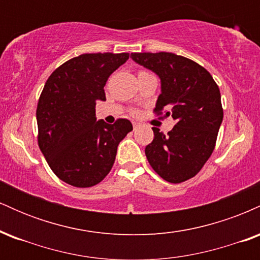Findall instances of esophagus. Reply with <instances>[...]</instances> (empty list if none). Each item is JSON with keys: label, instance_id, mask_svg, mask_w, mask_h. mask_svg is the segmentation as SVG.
I'll return each mask as SVG.
<instances>
[{"label": "esophagus", "instance_id": "34e87169", "mask_svg": "<svg viewBox=\"0 0 260 260\" xmlns=\"http://www.w3.org/2000/svg\"><path fill=\"white\" fill-rule=\"evenodd\" d=\"M133 127H134V129H136V128H138V127H139V123H137V122H134V123H133Z\"/></svg>", "mask_w": 260, "mask_h": 260}]
</instances>
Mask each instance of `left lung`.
I'll return each mask as SVG.
<instances>
[{
    "instance_id": "obj_1",
    "label": "left lung",
    "mask_w": 260,
    "mask_h": 260,
    "mask_svg": "<svg viewBox=\"0 0 260 260\" xmlns=\"http://www.w3.org/2000/svg\"><path fill=\"white\" fill-rule=\"evenodd\" d=\"M134 62L160 78L161 94L154 112L172 116L176 124L164 134L153 128L145 148L151 168L164 180L181 183L204 166L214 148L223 111L219 86L211 74L192 59L171 52H134Z\"/></svg>"
}]
</instances>
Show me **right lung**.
Instances as JSON below:
<instances>
[{"instance_id":"1","label":"right lung","mask_w":260,"mask_h":260,"mask_svg":"<svg viewBox=\"0 0 260 260\" xmlns=\"http://www.w3.org/2000/svg\"><path fill=\"white\" fill-rule=\"evenodd\" d=\"M129 53H83L53 71L38 103V143L59 180L86 188L111 171L117 147L133 129L126 118L96 121V101H105L111 74Z\"/></svg>"}]
</instances>
